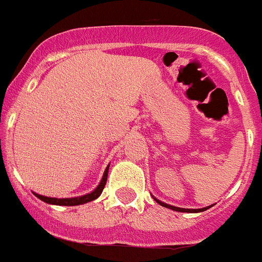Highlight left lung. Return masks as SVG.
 Listing matches in <instances>:
<instances>
[{
  "label": "left lung",
  "mask_w": 262,
  "mask_h": 262,
  "mask_svg": "<svg viewBox=\"0 0 262 262\" xmlns=\"http://www.w3.org/2000/svg\"><path fill=\"white\" fill-rule=\"evenodd\" d=\"M154 200L156 201L159 205L164 206V207H168V209H172V210H174V211H178V212H201V211H205V210L210 209V207H212V205H211V206H207V207H203V209H182V207H176V206H170V205H168V203L161 202V201L156 200L155 196H154Z\"/></svg>",
  "instance_id": "8db88e82"
}]
</instances>
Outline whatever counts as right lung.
Returning a JSON list of instances; mask_svg holds the SVG:
<instances>
[{
    "label": "right lung",
    "mask_w": 262,
    "mask_h": 262,
    "mask_svg": "<svg viewBox=\"0 0 262 262\" xmlns=\"http://www.w3.org/2000/svg\"><path fill=\"white\" fill-rule=\"evenodd\" d=\"M107 172H108V165L106 168L105 173H103V177L99 182L98 186L94 189L92 193L89 194H85V195H81V196H75V198H51V196H45V195H40V194H35L38 196L39 200L43 201L46 203H50V205H57V206H78V205H84V203L90 202V201H94L97 200L101 193H102L103 187H105L106 181H107Z\"/></svg>",
    "instance_id": "obj_1"
}]
</instances>
